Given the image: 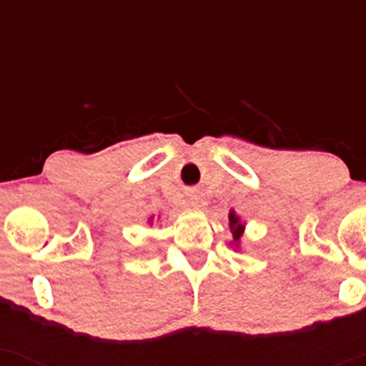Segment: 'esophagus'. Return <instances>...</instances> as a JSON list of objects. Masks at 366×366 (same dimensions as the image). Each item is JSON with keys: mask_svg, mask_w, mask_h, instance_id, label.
<instances>
[{"mask_svg": "<svg viewBox=\"0 0 366 366\" xmlns=\"http://www.w3.org/2000/svg\"><path fill=\"white\" fill-rule=\"evenodd\" d=\"M189 204L193 205L194 209H204V207H205V200L200 197V194L194 193V194H191V197H189Z\"/></svg>", "mask_w": 366, "mask_h": 366, "instance_id": "esophagus-1", "label": "esophagus"}]
</instances>
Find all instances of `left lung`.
I'll return each instance as SVG.
<instances>
[{
  "instance_id": "1",
  "label": "left lung",
  "mask_w": 366,
  "mask_h": 366,
  "mask_svg": "<svg viewBox=\"0 0 366 366\" xmlns=\"http://www.w3.org/2000/svg\"><path fill=\"white\" fill-rule=\"evenodd\" d=\"M228 221H230V230H232V235H234V242H239L242 232H244V224L241 223L239 216H235L234 210H232L230 216H228Z\"/></svg>"
}]
</instances>
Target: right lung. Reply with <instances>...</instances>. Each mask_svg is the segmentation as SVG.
<instances>
[{
	"label": "right lung",
	"instance_id": "1",
	"mask_svg": "<svg viewBox=\"0 0 366 366\" xmlns=\"http://www.w3.org/2000/svg\"><path fill=\"white\" fill-rule=\"evenodd\" d=\"M149 221H152V219H149Z\"/></svg>",
	"mask_w": 366,
	"mask_h": 366
}]
</instances>
